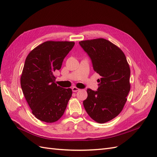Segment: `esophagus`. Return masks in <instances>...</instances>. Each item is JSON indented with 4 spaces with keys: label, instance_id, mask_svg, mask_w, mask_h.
Wrapping results in <instances>:
<instances>
[{
    "label": "esophagus",
    "instance_id": "obj_1",
    "mask_svg": "<svg viewBox=\"0 0 157 157\" xmlns=\"http://www.w3.org/2000/svg\"><path fill=\"white\" fill-rule=\"evenodd\" d=\"M72 90H73V92H77V91H78V90H80V89L78 88L77 87H76V86H73L72 88Z\"/></svg>",
    "mask_w": 157,
    "mask_h": 157
}]
</instances>
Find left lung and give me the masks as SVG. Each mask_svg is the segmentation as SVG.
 <instances>
[{
	"instance_id": "left-lung-1",
	"label": "left lung",
	"mask_w": 157,
	"mask_h": 157,
	"mask_svg": "<svg viewBox=\"0 0 157 157\" xmlns=\"http://www.w3.org/2000/svg\"><path fill=\"white\" fill-rule=\"evenodd\" d=\"M91 58L95 72L101 76L98 89H87L88 97L83 101L85 110L94 121H110L122 111L130 90V69L124 52L102 38L79 42Z\"/></svg>"
}]
</instances>
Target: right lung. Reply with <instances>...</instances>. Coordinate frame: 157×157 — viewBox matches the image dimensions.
Instances as JSON below:
<instances>
[{
    "label": "right lung",
    "instance_id": "add662e5",
    "mask_svg": "<svg viewBox=\"0 0 157 157\" xmlns=\"http://www.w3.org/2000/svg\"><path fill=\"white\" fill-rule=\"evenodd\" d=\"M74 42L48 40L27 55L20 82L33 115L45 122H54L62 117L72 96V90L56 84L54 73L59 70Z\"/></svg>",
    "mask_w": 157,
    "mask_h": 157
}]
</instances>
